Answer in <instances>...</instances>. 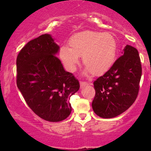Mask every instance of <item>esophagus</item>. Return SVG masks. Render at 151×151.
<instances>
[{
	"label": "esophagus",
	"instance_id": "1",
	"mask_svg": "<svg viewBox=\"0 0 151 151\" xmlns=\"http://www.w3.org/2000/svg\"><path fill=\"white\" fill-rule=\"evenodd\" d=\"M80 88H84V86L88 85V82H82L81 81L80 82Z\"/></svg>",
	"mask_w": 151,
	"mask_h": 151
}]
</instances>
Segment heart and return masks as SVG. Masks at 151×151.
<instances>
[{
    "instance_id": "b5f03b06",
    "label": "heart",
    "mask_w": 151,
    "mask_h": 151,
    "mask_svg": "<svg viewBox=\"0 0 151 151\" xmlns=\"http://www.w3.org/2000/svg\"><path fill=\"white\" fill-rule=\"evenodd\" d=\"M69 47L63 45L59 55L68 71L77 69L80 56L86 65L84 75L93 73L102 75L114 65L117 55V42L112 35L94 31H84L74 34L69 40Z\"/></svg>"
}]
</instances>
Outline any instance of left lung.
<instances>
[{"mask_svg": "<svg viewBox=\"0 0 151 151\" xmlns=\"http://www.w3.org/2000/svg\"><path fill=\"white\" fill-rule=\"evenodd\" d=\"M123 51L113 67L93 82L96 96L92 108L102 118H113L127 111L139 92L142 76L139 53L129 45Z\"/></svg>", "mask_w": 151, "mask_h": 151, "instance_id": "obj_1", "label": "left lung"}]
</instances>
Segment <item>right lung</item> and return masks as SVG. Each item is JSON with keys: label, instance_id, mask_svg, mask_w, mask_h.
I'll use <instances>...</instances> for the list:
<instances>
[{"label": "right lung", "instance_id": "add662e5", "mask_svg": "<svg viewBox=\"0 0 151 151\" xmlns=\"http://www.w3.org/2000/svg\"><path fill=\"white\" fill-rule=\"evenodd\" d=\"M59 49L45 34L29 41L16 59V83L24 100L38 116L53 122L70 115V98L80 88L78 80L56 57Z\"/></svg>", "mask_w": 151, "mask_h": 151}]
</instances>
